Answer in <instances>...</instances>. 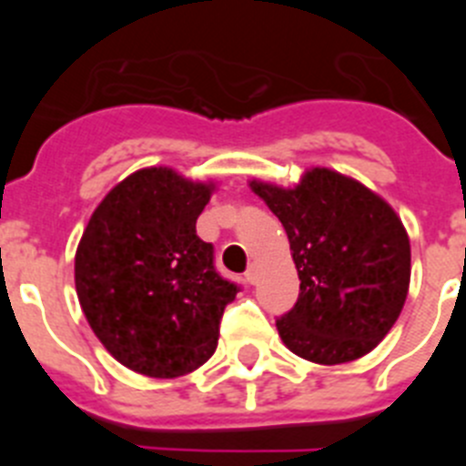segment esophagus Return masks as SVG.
Listing matches in <instances>:
<instances>
[{"mask_svg":"<svg viewBox=\"0 0 466 466\" xmlns=\"http://www.w3.org/2000/svg\"><path fill=\"white\" fill-rule=\"evenodd\" d=\"M245 279H247V282H249V284H254V282H257V279H258V270H257V266H254V263H252V266H249V268H247Z\"/></svg>","mask_w":466,"mask_h":466,"instance_id":"obj_1","label":"esophagus"}]
</instances>
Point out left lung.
Wrapping results in <instances>:
<instances>
[{"mask_svg": "<svg viewBox=\"0 0 466 466\" xmlns=\"http://www.w3.org/2000/svg\"><path fill=\"white\" fill-rule=\"evenodd\" d=\"M282 221L300 279L278 322L294 355L345 364L371 352L409 296L410 242L401 219L352 177L312 167L294 188L249 182Z\"/></svg>", "mask_w": 466, "mask_h": 466, "instance_id": "8db88e82", "label": "left lung"}]
</instances>
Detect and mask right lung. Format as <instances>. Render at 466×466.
Wrapping results in <instances>:
<instances>
[{
  "label": "right lung",
  "mask_w": 466,
  "mask_h": 466,
  "mask_svg": "<svg viewBox=\"0 0 466 466\" xmlns=\"http://www.w3.org/2000/svg\"><path fill=\"white\" fill-rule=\"evenodd\" d=\"M212 182L144 167L111 188L74 257L81 310L106 352L130 371L179 378L217 350L224 308L240 287L214 268L196 236Z\"/></svg>",
  "instance_id": "add662e5"
}]
</instances>
